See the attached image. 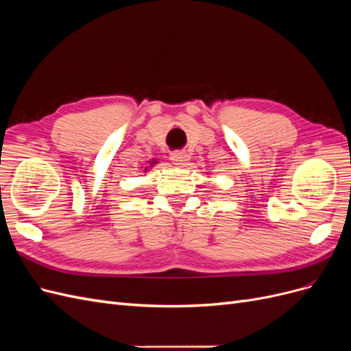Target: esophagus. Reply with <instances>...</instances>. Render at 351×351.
<instances>
[{"label": "esophagus", "instance_id": "esophagus-1", "mask_svg": "<svg viewBox=\"0 0 351 351\" xmlns=\"http://www.w3.org/2000/svg\"><path fill=\"white\" fill-rule=\"evenodd\" d=\"M171 159L177 165L184 167L187 164L189 159H190V155L186 151H176V152L171 154Z\"/></svg>", "mask_w": 351, "mask_h": 351}]
</instances>
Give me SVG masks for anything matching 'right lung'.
I'll return each instance as SVG.
<instances>
[{
    "mask_svg": "<svg viewBox=\"0 0 351 351\" xmlns=\"http://www.w3.org/2000/svg\"><path fill=\"white\" fill-rule=\"evenodd\" d=\"M155 164H158V161H156V159H152V161H149V165H147V167H145V169H143V171L146 173V171H147V169H149L151 167H154Z\"/></svg>",
    "mask_w": 351,
    "mask_h": 351,
    "instance_id": "add662e5",
    "label": "right lung"
}]
</instances>
